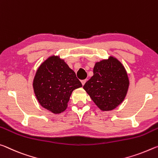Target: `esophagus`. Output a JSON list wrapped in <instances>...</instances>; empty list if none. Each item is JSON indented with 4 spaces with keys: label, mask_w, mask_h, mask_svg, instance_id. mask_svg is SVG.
Instances as JSON below:
<instances>
[{
    "label": "esophagus",
    "mask_w": 158,
    "mask_h": 158,
    "mask_svg": "<svg viewBox=\"0 0 158 158\" xmlns=\"http://www.w3.org/2000/svg\"><path fill=\"white\" fill-rule=\"evenodd\" d=\"M85 82H86V80H82V81H81V83L82 85H84Z\"/></svg>",
    "instance_id": "esophagus-1"
}]
</instances>
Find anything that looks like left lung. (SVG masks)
<instances>
[{
	"label": "left lung",
	"mask_w": 158,
	"mask_h": 158,
	"mask_svg": "<svg viewBox=\"0 0 158 158\" xmlns=\"http://www.w3.org/2000/svg\"><path fill=\"white\" fill-rule=\"evenodd\" d=\"M93 73L83 89L101 110L115 109L125 99L130 85L125 68L117 58L110 56L96 62Z\"/></svg>",
	"instance_id": "8db88e82"
}]
</instances>
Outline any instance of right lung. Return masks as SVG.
Returning <instances> with one entry per match:
<instances>
[{
    "mask_svg": "<svg viewBox=\"0 0 158 158\" xmlns=\"http://www.w3.org/2000/svg\"><path fill=\"white\" fill-rule=\"evenodd\" d=\"M82 86L75 72L59 55L49 56L40 64L33 82L38 102L54 114L64 112L72 92Z\"/></svg>",
    "mask_w": 158,
    "mask_h": 158,
    "instance_id": "right-lung-1",
    "label": "right lung"
}]
</instances>
